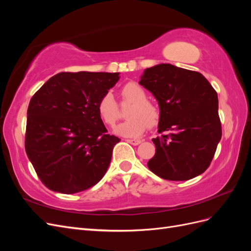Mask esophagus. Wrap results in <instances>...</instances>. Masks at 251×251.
<instances>
[{
    "label": "esophagus",
    "instance_id": "esophagus-1",
    "mask_svg": "<svg viewBox=\"0 0 251 251\" xmlns=\"http://www.w3.org/2000/svg\"><path fill=\"white\" fill-rule=\"evenodd\" d=\"M126 141L133 144V146H138V144H140L142 142L140 139H126Z\"/></svg>",
    "mask_w": 251,
    "mask_h": 251
}]
</instances>
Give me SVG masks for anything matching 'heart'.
<instances>
[{"instance_id": "b5f03b06", "label": "heart", "mask_w": 251, "mask_h": 251, "mask_svg": "<svg viewBox=\"0 0 251 251\" xmlns=\"http://www.w3.org/2000/svg\"><path fill=\"white\" fill-rule=\"evenodd\" d=\"M120 96L124 100L132 102L126 112L127 119L115 127V133L124 137H137L149 126H155L160 111L157 105L150 101L144 89L137 82H126L120 89ZM97 111L103 123L113 126L119 119V110L115 97L111 93H104L97 103Z\"/></svg>"}]
</instances>
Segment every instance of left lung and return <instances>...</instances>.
I'll return each instance as SVG.
<instances>
[{"instance_id":"8db88e82","label":"left lung","mask_w":251,"mask_h":251,"mask_svg":"<svg viewBox=\"0 0 251 251\" xmlns=\"http://www.w3.org/2000/svg\"><path fill=\"white\" fill-rule=\"evenodd\" d=\"M139 83L160 109L155 156L148 162L158 177L185 181L207 170L222 137L218 95L199 72L171 64L144 70Z\"/></svg>"}]
</instances>
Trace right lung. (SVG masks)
Returning a JSON list of instances; mask_svg holds the SVG:
<instances>
[{
    "mask_svg": "<svg viewBox=\"0 0 251 251\" xmlns=\"http://www.w3.org/2000/svg\"><path fill=\"white\" fill-rule=\"evenodd\" d=\"M118 79L119 73L60 72L30 100L25 150L51 191L79 193L104 176L120 139L107 134L97 103Z\"/></svg>",
    "mask_w": 251,
    "mask_h": 251,
    "instance_id": "right-lung-1",
    "label": "right lung"
}]
</instances>
